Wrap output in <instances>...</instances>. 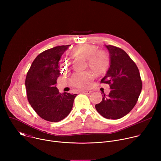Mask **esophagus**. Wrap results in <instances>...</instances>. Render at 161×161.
Wrapping results in <instances>:
<instances>
[{"mask_svg": "<svg viewBox=\"0 0 161 161\" xmlns=\"http://www.w3.org/2000/svg\"><path fill=\"white\" fill-rule=\"evenodd\" d=\"M82 92L83 94H90L92 93V91L90 90H83Z\"/></svg>", "mask_w": 161, "mask_h": 161, "instance_id": "obj_1", "label": "esophagus"}]
</instances>
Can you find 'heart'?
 Returning a JSON list of instances; mask_svg holds the SVG:
<instances>
[{
  "label": "heart",
  "instance_id": "1",
  "mask_svg": "<svg viewBox=\"0 0 161 161\" xmlns=\"http://www.w3.org/2000/svg\"><path fill=\"white\" fill-rule=\"evenodd\" d=\"M71 55L86 59L88 66L97 75L105 73L109 67L110 58L108 53L104 50H97V48L94 45L82 44L78 46L73 50ZM67 67L66 62H62L61 69L65 70ZM93 78L92 74L89 72L77 73L73 76L72 82L76 87L83 88L89 85Z\"/></svg>",
  "mask_w": 161,
  "mask_h": 161
}]
</instances>
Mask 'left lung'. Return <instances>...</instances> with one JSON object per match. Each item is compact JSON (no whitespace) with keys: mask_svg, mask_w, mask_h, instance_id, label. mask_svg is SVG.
Wrapping results in <instances>:
<instances>
[{"mask_svg":"<svg viewBox=\"0 0 161 161\" xmlns=\"http://www.w3.org/2000/svg\"><path fill=\"white\" fill-rule=\"evenodd\" d=\"M109 53L110 65L101 83L109 85L111 91L103 92L102 101L96 109L103 117L119 119L136 105L142 89L139 69L127 53L120 48L106 45Z\"/></svg>","mask_w":161,"mask_h":161,"instance_id":"8db88e82","label":"left lung"}]
</instances>
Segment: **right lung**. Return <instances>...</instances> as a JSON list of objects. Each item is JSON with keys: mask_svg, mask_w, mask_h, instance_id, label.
<instances>
[{"mask_svg": "<svg viewBox=\"0 0 161 161\" xmlns=\"http://www.w3.org/2000/svg\"><path fill=\"white\" fill-rule=\"evenodd\" d=\"M70 45L46 50L33 61L25 79L29 102L42 119L59 122L70 113L77 94L60 93L56 87L60 76L59 61Z\"/></svg>", "mask_w": 161, "mask_h": 161, "instance_id": "obj_1", "label": "right lung"}]
</instances>
